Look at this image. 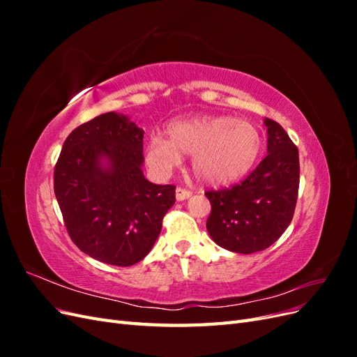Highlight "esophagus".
<instances>
[{"mask_svg":"<svg viewBox=\"0 0 357 357\" xmlns=\"http://www.w3.org/2000/svg\"><path fill=\"white\" fill-rule=\"evenodd\" d=\"M192 197V192L188 190V189H183V188H177L176 189V198L177 201H185L188 198Z\"/></svg>","mask_w":357,"mask_h":357,"instance_id":"1","label":"esophagus"}]
</instances>
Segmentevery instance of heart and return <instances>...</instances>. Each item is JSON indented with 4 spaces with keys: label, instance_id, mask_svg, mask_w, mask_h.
I'll use <instances>...</instances> for the list:
<instances>
[{
    "label": "heart",
    "instance_id": "obj_1",
    "mask_svg": "<svg viewBox=\"0 0 357 357\" xmlns=\"http://www.w3.org/2000/svg\"><path fill=\"white\" fill-rule=\"evenodd\" d=\"M167 137L152 134L146 144V160L159 176H168L192 156L195 177L208 186H223L245 176L262 152L259 128L231 116H201L174 121Z\"/></svg>",
    "mask_w": 357,
    "mask_h": 357
}]
</instances>
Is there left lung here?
Segmentation results:
<instances>
[{
  "label": "left lung",
  "instance_id": "left-lung-1",
  "mask_svg": "<svg viewBox=\"0 0 357 357\" xmlns=\"http://www.w3.org/2000/svg\"><path fill=\"white\" fill-rule=\"evenodd\" d=\"M266 158L240 185L205 193L211 204L207 231L213 241L234 253L265 250L287 229L296 207L299 155L287 132L264 121Z\"/></svg>",
  "mask_w": 357,
  "mask_h": 357
}]
</instances>
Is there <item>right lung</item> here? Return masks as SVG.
<instances>
[{"label": "right lung", "mask_w": 357, "mask_h": 357, "mask_svg": "<svg viewBox=\"0 0 357 357\" xmlns=\"http://www.w3.org/2000/svg\"><path fill=\"white\" fill-rule=\"evenodd\" d=\"M143 135L122 113H104L67 137L55 195L74 244L96 261L131 266L152 250L176 188L143 174Z\"/></svg>", "instance_id": "1"}]
</instances>
